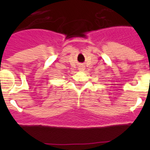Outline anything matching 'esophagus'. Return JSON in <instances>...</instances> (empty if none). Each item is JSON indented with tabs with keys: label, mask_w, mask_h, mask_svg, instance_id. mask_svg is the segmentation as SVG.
<instances>
[{
	"label": "esophagus",
	"mask_w": 150,
	"mask_h": 150,
	"mask_svg": "<svg viewBox=\"0 0 150 150\" xmlns=\"http://www.w3.org/2000/svg\"><path fill=\"white\" fill-rule=\"evenodd\" d=\"M84 69H85V67L83 65H80L79 67V71H84Z\"/></svg>",
	"instance_id": "esophagus-1"
}]
</instances>
